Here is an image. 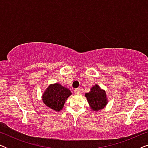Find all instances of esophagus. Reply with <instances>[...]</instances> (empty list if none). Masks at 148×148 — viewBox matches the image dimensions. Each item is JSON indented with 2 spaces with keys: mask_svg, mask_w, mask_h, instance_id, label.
<instances>
[{
  "mask_svg": "<svg viewBox=\"0 0 148 148\" xmlns=\"http://www.w3.org/2000/svg\"><path fill=\"white\" fill-rule=\"evenodd\" d=\"M75 93L77 95H80L81 94H82V90H81V89H79V88H77L75 90Z\"/></svg>",
  "mask_w": 148,
  "mask_h": 148,
  "instance_id": "34e87169",
  "label": "esophagus"
}]
</instances>
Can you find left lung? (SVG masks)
Wrapping results in <instances>:
<instances>
[{
  "mask_svg": "<svg viewBox=\"0 0 148 148\" xmlns=\"http://www.w3.org/2000/svg\"><path fill=\"white\" fill-rule=\"evenodd\" d=\"M90 108L93 111H99L106 107L108 104V98L106 91L103 90L98 84L92 87L90 91L85 94Z\"/></svg>",
  "mask_w": 148,
  "mask_h": 148,
  "instance_id": "1",
  "label": "left lung"
}]
</instances>
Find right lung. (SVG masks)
Returning a JSON list of instances; mask_svg holds the SVG:
<instances>
[{
	"instance_id": "add662e5",
	"label": "right lung",
	"mask_w": 148,
	"mask_h": 148,
	"mask_svg": "<svg viewBox=\"0 0 148 148\" xmlns=\"http://www.w3.org/2000/svg\"><path fill=\"white\" fill-rule=\"evenodd\" d=\"M71 95V92L66 87L58 83L50 84L42 96L44 104L52 110L59 112L63 108L66 99Z\"/></svg>"
}]
</instances>
